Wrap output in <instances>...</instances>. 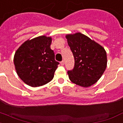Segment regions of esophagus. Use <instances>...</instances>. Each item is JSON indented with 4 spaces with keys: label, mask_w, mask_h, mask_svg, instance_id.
<instances>
[{
    "label": "esophagus",
    "mask_w": 123,
    "mask_h": 123,
    "mask_svg": "<svg viewBox=\"0 0 123 123\" xmlns=\"http://www.w3.org/2000/svg\"><path fill=\"white\" fill-rule=\"evenodd\" d=\"M64 61H62L61 62V66H64Z\"/></svg>",
    "instance_id": "obj_1"
}]
</instances>
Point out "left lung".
Listing matches in <instances>:
<instances>
[{"label": "left lung", "instance_id": "1", "mask_svg": "<svg viewBox=\"0 0 123 123\" xmlns=\"http://www.w3.org/2000/svg\"><path fill=\"white\" fill-rule=\"evenodd\" d=\"M66 38L74 58V67L68 74L71 82L82 87L94 85L104 73L107 59L104 48L81 33Z\"/></svg>", "mask_w": 123, "mask_h": 123}]
</instances>
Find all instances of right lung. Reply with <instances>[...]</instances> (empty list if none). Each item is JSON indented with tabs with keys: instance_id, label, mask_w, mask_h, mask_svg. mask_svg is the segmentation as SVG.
<instances>
[{
	"instance_id": "obj_1",
	"label": "right lung",
	"mask_w": 123,
	"mask_h": 123,
	"mask_svg": "<svg viewBox=\"0 0 123 123\" xmlns=\"http://www.w3.org/2000/svg\"><path fill=\"white\" fill-rule=\"evenodd\" d=\"M52 38L42 35L28 39L15 52L14 64L19 77L31 87L47 84L54 76L58 62L50 49Z\"/></svg>"
}]
</instances>
